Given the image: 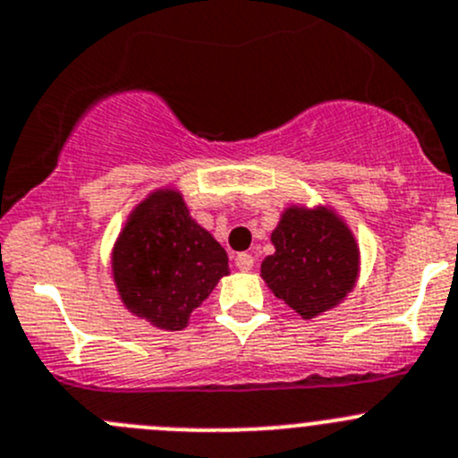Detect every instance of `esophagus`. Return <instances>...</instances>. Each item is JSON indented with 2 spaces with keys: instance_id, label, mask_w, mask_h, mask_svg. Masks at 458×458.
I'll list each match as a JSON object with an SVG mask.
<instances>
[{
  "instance_id": "34e87169",
  "label": "esophagus",
  "mask_w": 458,
  "mask_h": 458,
  "mask_svg": "<svg viewBox=\"0 0 458 458\" xmlns=\"http://www.w3.org/2000/svg\"><path fill=\"white\" fill-rule=\"evenodd\" d=\"M234 266H237L239 270H252V266H255V257L248 255V252H239L237 257H234Z\"/></svg>"
}]
</instances>
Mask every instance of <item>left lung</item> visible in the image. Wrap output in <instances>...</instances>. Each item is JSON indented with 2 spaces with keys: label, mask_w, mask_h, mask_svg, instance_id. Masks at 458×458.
Listing matches in <instances>:
<instances>
[{
  "label": "left lung",
  "mask_w": 458,
  "mask_h": 458,
  "mask_svg": "<svg viewBox=\"0 0 458 458\" xmlns=\"http://www.w3.org/2000/svg\"><path fill=\"white\" fill-rule=\"evenodd\" d=\"M275 252L261 277L304 319L340 304L360 275V248L347 221L328 206H288L270 233Z\"/></svg>",
  "instance_id": "8db88e82"
}]
</instances>
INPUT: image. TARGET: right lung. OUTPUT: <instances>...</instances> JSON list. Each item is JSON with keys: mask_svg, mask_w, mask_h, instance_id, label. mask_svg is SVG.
Returning <instances> with one entry per match:
<instances>
[{"mask_svg": "<svg viewBox=\"0 0 458 458\" xmlns=\"http://www.w3.org/2000/svg\"><path fill=\"white\" fill-rule=\"evenodd\" d=\"M111 275L130 313L163 331H181L230 268L183 194L158 188L127 216L111 250Z\"/></svg>", "mask_w": 458, "mask_h": 458, "instance_id": "right-lung-1", "label": "right lung"}]
</instances>
